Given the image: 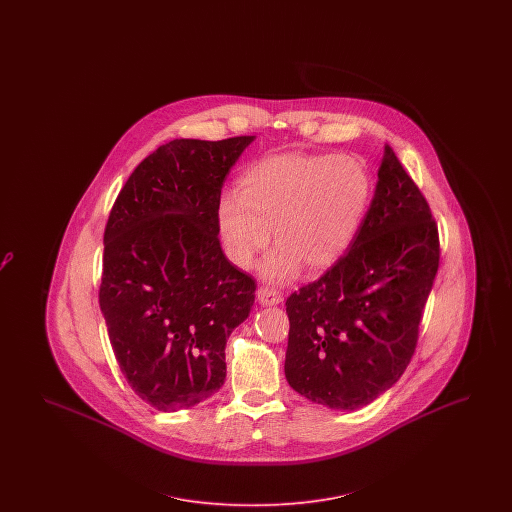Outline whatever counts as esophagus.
I'll use <instances>...</instances> for the list:
<instances>
[{
	"instance_id": "obj_1",
	"label": "esophagus",
	"mask_w": 512,
	"mask_h": 512,
	"mask_svg": "<svg viewBox=\"0 0 512 512\" xmlns=\"http://www.w3.org/2000/svg\"><path fill=\"white\" fill-rule=\"evenodd\" d=\"M257 299H259V303L263 305V307H270V305H278V303H282V293L276 292V290H272V288H259L257 290Z\"/></svg>"
}]
</instances>
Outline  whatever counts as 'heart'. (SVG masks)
I'll use <instances>...</instances> for the list:
<instances>
[{
    "mask_svg": "<svg viewBox=\"0 0 512 512\" xmlns=\"http://www.w3.org/2000/svg\"><path fill=\"white\" fill-rule=\"evenodd\" d=\"M370 199L365 165L347 155H270L249 165L238 190H224L217 228L226 259L240 270L261 267L268 282H288L305 265L318 272L334 265L357 236ZM271 232H267V228Z\"/></svg>",
    "mask_w": 512,
    "mask_h": 512,
    "instance_id": "obj_1",
    "label": "heart"
}]
</instances>
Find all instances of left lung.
Wrapping results in <instances>:
<instances>
[{
  "mask_svg": "<svg viewBox=\"0 0 512 512\" xmlns=\"http://www.w3.org/2000/svg\"><path fill=\"white\" fill-rule=\"evenodd\" d=\"M439 265L432 211L390 146L357 236L338 263L286 301V380L309 401L355 411L411 363Z\"/></svg>",
  "mask_w": 512,
  "mask_h": 512,
  "instance_id": "obj_1",
  "label": "left lung"
}]
</instances>
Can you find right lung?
I'll return each instance as SVG.
<instances>
[{
    "label": "right lung",
    "instance_id": "obj_1",
    "mask_svg": "<svg viewBox=\"0 0 512 512\" xmlns=\"http://www.w3.org/2000/svg\"><path fill=\"white\" fill-rule=\"evenodd\" d=\"M253 140L155 149L107 220L99 307L126 382L157 411L220 390L226 340L253 307L255 280L226 259L217 228L226 174Z\"/></svg>",
    "mask_w": 512,
    "mask_h": 512
}]
</instances>
